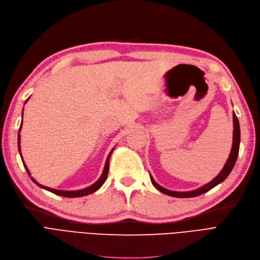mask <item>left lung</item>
Segmentation results:
<instances>
[{
    "mask_svg": "<svg viewBox=\"0 0 260 260\" xmlns=\"http://www.w3.org/2000/svg\"><path fill=\"white\" fill-rule=\"evenodd\" d=\"M239 148H240V124H239V120L237 118L236 114L234 113V137H232V147L230 150V154H229V157L226 161L225 166H223L221 171L219 172V174H217L216 177H214L211 182H209L208 184H205L199 188H197V189L190 190V191H174V190H170L162 186H160L158 183L155 182L153 176L149 174L150 181L160 192H162L168 196L176 197V198H192V197L200 196L204 192L211 190L212 188H214L226 180L227 176L230 174L232 169H234V167H235V164H236L238 155H239Z\"/></svg>",
    "mask_w": 260,
    "mask_h": 260,
    "instance_id": "left-lung-1",
    "label": "left lung"
}]
</instances>
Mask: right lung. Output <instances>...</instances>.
Segmentation results:
<instances>
[{
  "mask_svg": "<svg viewBox=\"0 0 260 260\" xmlns=\"http://www.w3.org/2000/svg\"><path fill=\"white\" fill-rule=\"evenodd\" d=\"M28 100H29V98H28V99H26V101L24 102V104H25L26 102H28ZM22 114H23V111H22ZM21 127H22V121H21V124H20L19 132H18V150H19L20 157H21V159H22L21 148H20V131H21ZM114 149H115V147L110 151L109 156H107V158H106L105 166H104V169H103V172H102V174H101V176H100L99 180H98L95 183H93L92 185H90L89 187H86V188H84V189H79V190H60V189H55V188H50V187H47V186H44V185H42V184L38 183V182L35 181L34 178L31 176V173H30V171H29V169L26 168V165L24 164L23 159H22V164H23V166H24V168H25V170H26V172H28L29 176L31 177V180H32L35 184H37L39 187L43 188V189H46V190H48V191H50V192H52V193H55V194H58V196L67 197V198H78V197H84V196L90 194V193H92V192L96 191L98 189H100L101 186L105 183V181H106V177H107V173H109V166H110L109 164H110V158H111V155H112V153H113V150H114Z\"/></svg>",
  "mask_w": 260,
  "mask_h": 260,
  "instance_id": "obj_1",
  "label": "right lung"
}]
</instances>
